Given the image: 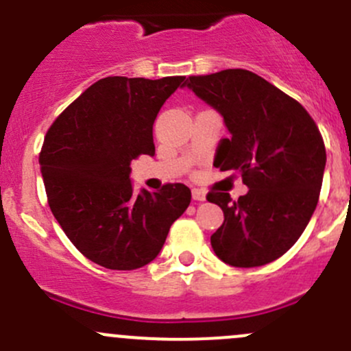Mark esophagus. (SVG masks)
<instances>
[{
    "instance_id": "obj_1",
    "label": "esophagus",
    "mask_w": 351,
    "mask_h": 351,
    "mask_svg": "<svg viewBox=\"0 0 351 351\" xmlns=\"http://www.w3.org/2000/svg\"><path fill=\"white\" fill-rule=\"evenodd\" d=\"M192 197H193V200H197V202H204L205 200V193L202 192V190H198V189L192 190Z\"/></svg>"
}]
</instances>
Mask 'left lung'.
I'll use <instances>...</instances> for the list:
<instances>
[{
    "label": "left lung",
    "mask_w": 351,
    "mask_h": 351,
    "mask_svg": "<svg viewBox=\"0 0 351 351\" xmlns=\"http://www.w3.org/2000/svg\"><path fill=\"white\" fill-rule=\"evenodd\" d=\"M217 110L231 136L221 139L214 166L241 175L246 195L210 192L224 212L210 236L215 254L238 268L261 267L295 244L309 224L323 185L326 149L307 110L246 69H226L185 81Z\"/></svg>",
    "instance_id": "8db88e82"
}]
</instances>
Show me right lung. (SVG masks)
Instances as JSON below:
<instances>
[{
    "mask_svg": "<svg viewBox=\"0 0 351 351\" xmlns=\"http://www.w3.org/2000/svg\"><path fill=\"white\" fill-rule=\"evenodd\" d=\"M185 76H110L91 84L47 130L40 171L49 207L69 241L93 263L136 270L161 251L192 192L168 183L134 193L130 161L154 156L153 123Z\"/></svg>",
    "mask_w": 351,
    "mask_h": 351,
    "instance_id": "add662e5",
    "label": "right lung"
}]
</instances>
